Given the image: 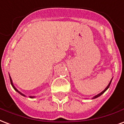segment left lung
<instances>
[{"label": "left lung", "mask_w": 124, "mask_h": 124, "mask_svg": "<svg viewBox=\"0 0 124 124\" xmlns=\"http://www.w3.org/2000/svg\"><path fill=\"white\" fill-rule=\"evenodd\" d=\"M112 80V78L111 80H110V81L109 84H108V85H107V87H106V88H105V90H103V92H101V93H100L97 94V95H95V96H94V97H92V99H96V98H97V97H99V96H101V95H102V94L104 93H105V92H106V91H107V90H108V87H109L110 85V84H111Z\"/></svg>", "instance_id": "obj_1"}]
</instances>
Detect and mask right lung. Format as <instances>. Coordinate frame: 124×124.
Here are the masks:
<instances>
[{"label":"right lung","mask_w":124,"mask_h":124,"mask_svg":"<svg viewBox=\"0 0 124 124\" xmlns=\"http://www.w3.org/2000/svg\"><path fill=\"white\" fill-rule=\"evenodd\" d=\"M9 76H10V83H11V85H12L13 88H14V90H16V91L17 92V93H19L20 94V95H23V96H24V97H26V95H24V94H23V93H21V92H19V91H18V90H17V88H16V87H15V86H14V84H13L12 80V78H11V77H10V74H9ZM29 97H30V98H31V99H33V98H34V97H35V96H29Z\"/></svg>","instance_id":"right-lung-1"}]
</instances>
